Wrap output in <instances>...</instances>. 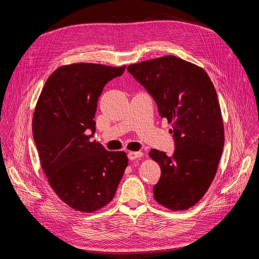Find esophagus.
I'll return each mask as SVG.
<instances>
[{"label":"esophagus","mask_w":259,"mask_h":259,"mask_svg":"<svg viewBox=\"0 0 259 259\" xmlns=\"http://www.w3.org/2000/svg\"><path fill=\"white\" fill-rule=\"evenodd\" d=\"M143 156V153L142 152H130L128 154V158L130 160H136L138 158H141Z\"/></svg>","instance_id":"esophagus-1"}]
</instances>
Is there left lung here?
<instances>
[{
    "label": "left lung",
    "mask_w": 259,
    "mask_h": 259,
    "mask_svg": "<svg viewBox=\"0 0 259 259\" xmlns=\"http://www.w3.org/2000/svg\"><path fill=\"white\" fill-rule=\"evenodd\" d=\"M128 71L157 102L172 125V157L158 150L149 156L162 170L155 200L181 211L195 206L215 177L225 144V127L213 83L201 67L173 55L130 64Z\"/></svg>",
    "instance_id": "left-lung-1"
}]
</instances>
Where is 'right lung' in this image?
<instances>
[{
  "mask_svg": "<svg viewBox=\"0 0 259 259\" xmlns=\"http://www.w3.org/2000/svg\"><path fill=\"white\" fill-rule=\"evenodd\" d=\"M125 68L62 65L46 81L34 108L32 136L42 169L55 194L81 212L97 211L112 201L128 166L125 152H108L90 141L103 87Z\"/></svg>",
  "mask_w": 259,
  "mask_h": 259,
  "instance_id": "add662e5",
  "label": "right lung"
}]
</instances>
